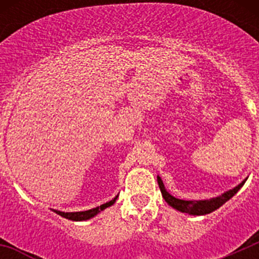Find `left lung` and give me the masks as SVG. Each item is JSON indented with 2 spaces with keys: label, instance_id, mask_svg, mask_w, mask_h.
<instances>
[{
  "label": "left lung",
  "instance_id": "8db88e82",
  "mask_svg": "<svg viewBox=\"0 0 259 259\" xmlns=\"http://www.w3.org/2000/svg\"><path fill=\"white\" fill-rule=\"evenodd\" d=\"M157 182H158V185H159V189H161L162 192V197L164 198V201H166L171 207L176 209L178 211L187 212V214L189 215H206V214H210V212L215 211L217 209H219V207L227 202L230 198H232L233 196L240 191V188H241L242 185L245 184L246 179L242 180V182L240 183L239 185H236L235 188L222 193L221 196H218V197H212L210 198V200H198V201L180 200V198L174 197V196H171V194L166 191L163 182H162V179L159 178V176H157Z\"/></svg>",
  "mask_w": 259,
  "mask_h": 259
}]
</instances>
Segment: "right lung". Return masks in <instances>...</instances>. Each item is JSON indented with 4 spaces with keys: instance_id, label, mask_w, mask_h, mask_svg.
I'll use <instances>...</instances> for the list:
<instances>
[{
    "instance_id": "obj_1",
    "label": "right lung",
    "mask_w": 259,
    "mask_h": 259,
    "mask_svg": "<svg viewBox=\"0 0 259 259\" xmlns=\"http://www.w3.org/2000/svg\"><path fill=\"white\" fill-rule=\"evenodd\" d=\"M116 198H118V196H115V197H114L111 201H109V202L102 203L101 206L93 207V209L85 210V211L65 212V211H59V210H54V209H52V211H54V212H56V214L61 215V217H63V218L70 219V221H75V222L88 221V219H91V218H93V217H96V215H97L98 212H101L102 210L107 209V207H110V206H111V205H114V203H115V201H116Z\"/></svg>"
}]
</instances>
